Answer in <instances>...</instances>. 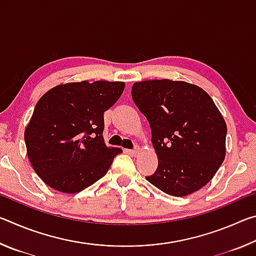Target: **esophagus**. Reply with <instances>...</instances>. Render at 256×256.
<instances>
[{
    "label": "esophagus",
    "mask_w": 256,
    "mask_h": 256,
    "mask_svg": "<svg viewBox=\"0 0 256 256\" xmlns=\"http://www.w3.org/2000/svg\"><path fill=\"white\" fill-rule=\"evenodd\" d=\"M140 152H141V149L138 148V146H136V148H134L132 150H128V154H132V156H138Z\"/></svg>",
    "instance_id": "esophagus-1"
}]
</instances>
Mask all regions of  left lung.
<instances>
[{"label":"left lung","mask_w":256,"mask_h":256,"mask_svg":"<svg viewBox=\"0 0 256 256\" xmlns=\"http://www.w3.org/2000/svg\"><path fill=\"white\" fill-rule=\"evenodd\" d=\"M132 99L151 128L158 168L146 180L172 196L196 192L214 178L226 156L227 125L212 98L185 81L146 80Z\"/></svg>","instance_id":"left-lung-1"}]
</instances>
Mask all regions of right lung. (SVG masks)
<instances>
[{
  "instance_id": "right-lung-1",
  "label": "right lung",
  "mask_w": 256,
  "mask_h": 256,
  "mask_svg": "<svg viewBox=\"0 0 256 256\" xmlns=\"http://www.w3.org/2000/svg\"><path fill=\"white\" fill-rule=\"evenodd\" d=\"M124 88L120 81L70 82L42 96L24 130V142L29 162L46 185L72 194L106 175L123 151L104 141V112Z\"/></svg>"
}]
</instances>
